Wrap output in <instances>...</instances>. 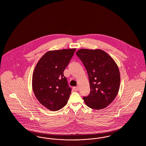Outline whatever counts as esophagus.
<instances>
[{"label": "esophagus", "mask_w": 146, "mask_h": 146, "mask_svg": "<svg viewBox=\"0 0 146 146\" xmlns=\"http://www.w3.org/2000/svg\"><path fill=\"white\" fill-rule=\"evenodd\" d=\"M73 90H74V91H78L79 90V87H78V86H77V87H73Z\"/></svg>", "instance_id": "34e87169"}]
</instances>
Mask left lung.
I'll return each instance as SVG.
<instances>
[{"instance_id": "left-lung-1", "label": "left lung", "mask_w": 146, "mask_h": 146, "mask_svg": "<svg viewBox=\"0 0 146 146\" xmlns=\"http://www.w3.org/2000/svg\"><path fill=\"white\" fill-rule=\"evenodd\" d=\"M76 55L87 72L90 93L83 97L86 105L100 110L109 106L115 98L120 87V75L113 59L100 49H82Z\"/></svg>"}]
</instances>
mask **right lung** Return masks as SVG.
Masks as SVG:
<instances>
[{
	"instance_id": "obj_1",
	"label": "right lung",
	"mask_w": 146,
	"mask_h": 146,
	"mask_svg": "<svg viewBox=\"0 0 146 146\" xmlns=\"http://www.w3.org/2000/svg\"><path fill=\"white\" fill-rule=\"evenodd\" d=\"M75 51L76 49L49 51L35 66L33 91L40 103L51 111L63 108L69 98L72 89L63 73Z\"/></svg>"
}]
</instances>
